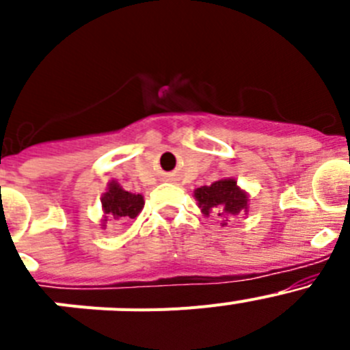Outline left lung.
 <instances>
[{"mask_svg": "<svg viewBox=\"0 0 350 350\" xmlns=\"http://www.w3.org/2000/svg\"><path fill=\"white\" fill-rule=\"evenodd\" d=\"M198 206L202 208L203 215H219L228 221L240 212L249 208V196L237 185L234 178H221L210 185H202L194 191ZM222 221V224L226 222Z\"/></svg>", "mask_w": 350, "mask_h": 350, "instance_id": "obj_1", "label": "left lung"}]
</instances>
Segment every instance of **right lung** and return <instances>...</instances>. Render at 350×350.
I'll use <instances>...</instances> for the list:
<instances>
[{"label":"right lung","mask_w":350,"mask_h":350,"mask_svg":"<svg viewBox=\"0 0 350 350\" xmlns=\"http://www.w3.org/2000/svg\"><path fill=\"white\" fill-rule=\"evenodd\" d=\"M144 196L124 191L116 180L108 184L107 193L101 196L103 205V226L108 219H113L119 224H128L133 219L138 217V213L144 208Z\"/></svg>","instance_id":"right-lung-1"}]
</instances>
